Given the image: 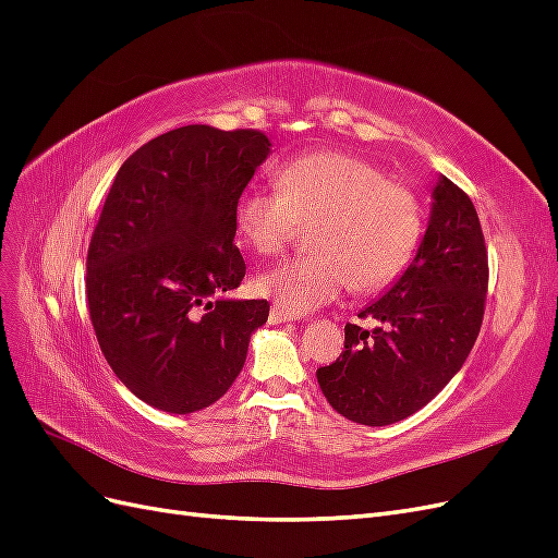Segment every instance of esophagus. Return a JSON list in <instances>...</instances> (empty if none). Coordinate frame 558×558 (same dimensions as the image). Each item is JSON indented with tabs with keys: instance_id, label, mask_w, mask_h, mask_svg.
<instances>
[{
	"instance_id": "obj_1",
	"label": "esophagus",
	"mask_w": 558,
	"mask_h": 558,
	"mask_svg": "<svg viewBox=\"0 0 558 558\" xmlns=\"http://www.w3.org/2000/svg\"><path fill=\"white\" fill-rule=\"evenodd\" d=\"M295 318L300 320L302 316L286 312V310L279 307V305H272V310H269V324H286V320H295Z\"/></svg>"
}]
</instances>
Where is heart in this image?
<instances>
[{"mask_svg": "<svg viewBox=\"0 0 558 558\" xmlns=\"http://www.w3.org/2000/svg\"><path fill=\"white\" fill-rule=\"evenodd\" d=\"M277 191L248 189L238 230L258 256H279L312 226L307 256L286 260L256 279V291L291 314L340 298L349 286L375 293L410 265L424 232L412 185L342 150H318L281 162Z\"/></svg>", "mask_w": 558, "mask_h": 558, "instance_id": "obj_1", "label": "heart"}]
</instances>
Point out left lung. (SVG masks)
<instances>
[{
  "instance_id": "left-lung-1",
  "label": "left lung",
  "mask_w": 558,
  "mask_h": 558,
  "mask_svg": "<svg viewBox=\"0 0 558 558\" xmlns=\"http://www.w3.org/2000/svg\"><path fill=\"white\" fill-rule=\"evenodd\" d=\"M488 256L472 199L447 177L433 189L430 221L402 277L344 326V351L316 379L332 408L363 426H388L428 404L475 344Z\"/></svg>"
}]
</instances>
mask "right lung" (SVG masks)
<instances>
[{
  "label": "right lung",
  "instance_id": "1",
  "mask_svg": "<svg viewBox=\"0 0 558 558\" xmlns=\"http://www.w3.org/2000/svg\"><path fill=\"white\" fill-rule=\"evenodd\" d=\"M260 130L185 125L123 162L88 246L86 295L107 363L170 414L205 410L242 373L267 300L238 289V202L269 154Z\"/></svg>",
  "mask_w": 558,
  "mask_h": 558
}]
</instances>
